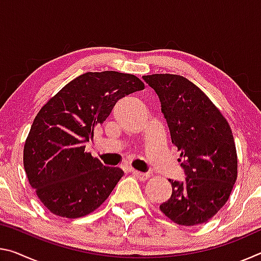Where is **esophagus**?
Instances as JSON below:
<instances>
[{"instance_id": "obj_1", "label": "esophagus", "mask_w": 261, "mask_h": 261, "mask_svg": "<svg viewBox=\"0 0 261 261\" xmlns=\"http://www.w3.org/2000/svg\"><path fill=\"white\" fill-rule=\"evenodd\" d=\"M131 173H132V175L136 176V177H137V178H139L140 180H146V179H148V177H149V175H148V174L140 173V171H138V170H135V169H132V170H131Z\"/></svg>"}]
</instances>
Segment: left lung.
<instances>
[{"instance_id": "obj_1", "label": "left lung", "mask_w": 261, "mask_h": 261, "mask_svg": "<svg viewBox=\"0 0 261 261\" xmlns=\"http://www.w3.org/2000/svg\"><path fill=\"white\" fill-rule=\"evenodd\" d=\"M143 79L160 99L187 174L184 182L169 179L173 193L160 210L180 226L205 223L226 204L237 179L230 125L208 96L183 76L155 73Z\"/></svg>"}]
</instances>
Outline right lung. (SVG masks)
Wrapping results in <instances>:
<instances>
[{
	"label": "right lung",
	"instance_id": "1",
	"mask_svg": "<svg viewBox=\"0 0 261 261\" xmlns=\"http://www.w3.org/2000/svg\"><path fill=\"white\" fill-rule=\"evenodd\" d=\"M135 74L86 72L68 83L42 106L24 145V168L46 208L61 218L92 213L109 197L123 171L106 167L85 151L115 103L144 90Z\"/></svg>",
	"mask_w": 261,
	"mask_h": 261
}]
</instances>
